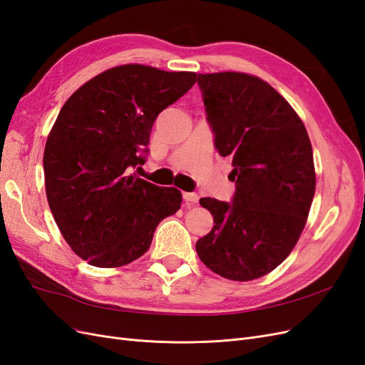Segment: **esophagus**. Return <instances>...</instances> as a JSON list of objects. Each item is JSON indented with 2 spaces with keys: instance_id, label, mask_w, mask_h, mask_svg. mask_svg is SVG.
Wrapping results in <instances>:
<instances>
[{
  "instance_id": "1",
  "label": "esophagus",
  "mask_w": 365,
  "mask_h": 365,
  "mask_svg": "<svg viewBox=\"0 0 365 365\" xmlns=\"http://www.w3.org/2000/svg\"><path fill=\"white\" fill-rule=\"evenodd\" d=\"M182 197H184L185 202H190V204H196L197 200H200V196H197L196 193H190V192L182 193Z\"/></svg>"
}]
</instances>
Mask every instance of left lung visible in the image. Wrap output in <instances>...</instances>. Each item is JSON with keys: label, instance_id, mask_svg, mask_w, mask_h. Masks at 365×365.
Instances as JSON below:
<instances>
[{"label": "left lung", "instance_id": "1", "mask_svg": "<svg viewBox=\"0 0 365 365\" xmlns=\"http://www.w3.org/2000/svg\"><path fill=\"white\" fill-rule=\"evenodd\" d=\"M215 148L233 161V202L201 197L213 228L196 252L220 277L248 282L289 256L315 195L312 145L302 118L260 77L197 74Z\"/></svg>", "mask_w": 365, "mask_h": 365}]
</instances>
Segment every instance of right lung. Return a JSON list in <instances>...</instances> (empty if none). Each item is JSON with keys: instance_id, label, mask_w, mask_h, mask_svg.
<instances>
[{"instance_id": "1", "label": "right lung", "mask_w": 365, "mask_h": 365, "mask_svg": "<svg viewBox=\"0 0 365 365\" xmlns=\"http://www.w3.org/2000/svg\"><path fill=\"white\" fill-rule=\"evenodd\" d=\"M195 82L192 71L120 65L83 83L62 106L43 150L47 200L63 239L93 267L137 260L157 225L180 210L178 189L130 172L145 163L158 114Z\"/></svg>"}]
</instances>
